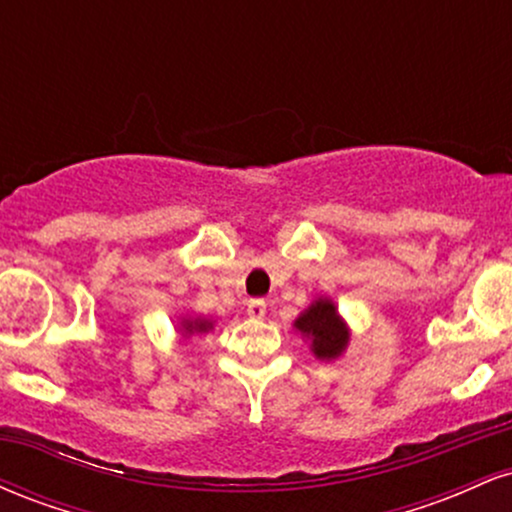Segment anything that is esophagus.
<instances>
[{
	"label": "esophagus",
	"instance_id": "1",
	"mask_svg": "<svg viewBox=\"0 0 512 512\" xmlns=\"http://www.w3.org/2000/svg\"><path fill=\"white\" fill-rule=\"evenodd\" d=\"M264 313H267V303H264V298H252V301H248L250 317H264Z\"/></svg>",
	"mask_w": 512,
	"mask_h": 512
}]
</instances>
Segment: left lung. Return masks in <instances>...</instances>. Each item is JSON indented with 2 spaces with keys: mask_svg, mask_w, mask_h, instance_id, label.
Wrapping results in <instances>:
<instances>
[{
  "mask_svg": "<svg viewBox=\"0 0 512 512\" xmlns=\"http://www.w3.org/2000/svg\"><path fill=\"white\" fill-rule=\"evenodd\" d=\"M296 330L305 337L313 339V351L317 358H334L344 351L349 342L344 322L339 320L337 308L332 301H315L305 313L296 320Z\"/></svg>",
  "mask_w": 512,
  "mask_h": 512,
  "instance_id": "obj_1",
  "label": "left lung"
}]
</instances>
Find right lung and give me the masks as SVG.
<instances>
[{
	"instance_id": "obj_1",
	"label": "right lung",
	"mask_w": 512,
	"mask_h": 512,
	"mask_svg": "<svg viewBox=\"0 0 512 512\" xmlns=\"http://www.w3.org/2000/svg\"><path fill=\"white\" fill-rule=\"evenodd\" d=\"M211 327V322H187L185 330L187 332H207Z\"/></svg>"
}]
</instances>
